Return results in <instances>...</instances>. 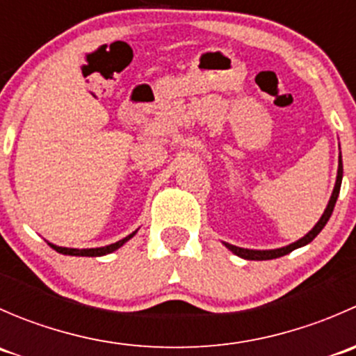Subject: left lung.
Here are the masks:
<instances>
[{
    "label": "left lung",
    "mask_w": 356,
    "mask_h": 356,
    "mask_svg": "<svg viewBox=\"0 0 356 356\" xmlns=\"http://www.w3.org/2000/svg\"><path fill=\"white\" fill-rule=\"evenodd\" d=\"M341 181H343V161H341V153H339V165H337L336 184H334L332 195H331V200H329V203H327V208H325L324 213H322L321 220H318L317 224H315V227L312 229V231L308 232V234H305L303 238L298 239L296 243H291V245H288V246L277 248V250H248V248H239V246H234V245H229V243H224L225 248H229V250H231L232 253L238 254V257H241V258H245V260H272V258L284 257V254L291 253V251L296 250V248H301V246L308 245V243H312L315 238H317L318 232H321L322 229L325 227L327 220H329V218H331L332 210H334V204H336L337 196H339Z\"/></svg>",
    "instance_id": "1"
}]
</instances>
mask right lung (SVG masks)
<instances>
[{
  "mask_svg": "<svg viewBox=\"0 0 356 356\" xmlns=\"http://www.w3.org/2000/svg\"><path fill=\"white\" fill-rule=\"evenodd\" d=\"M138 231H134L132 234H129L127 238L120 239V241L113 243V245H108V246H102V248H88V250H77V248H62V246H56V245H51V243H48L49 246L53 248L55 251H58V253L62 254H70V257H103V254H108L111 251L118 250L122 245H125V243L129 241V239L132 238V236L136 234Z\"/></svg>",
  "mask_w": 356,
  "mask_h": 356,
  "instance_id": "right-lung-1",
  "label": "right lung"
}]
</instances>
